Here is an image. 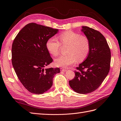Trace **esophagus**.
Segmentation results:
<instances>
[{"instance_id": "1", "label": "esophagus", "mask_w": 121, "mask_h": 121, "mask_svg": "<svg viewBox=\"0 0 121 121\" xmlns=\"http://www.w3.org/2000/svg\"><path fill=\"white\" fill-rule=\"evenodd\" d=\"M60 71H62V72H65L67 70H66V69H62V68H61V69H60Z\"/></svg>"}]
</instances>
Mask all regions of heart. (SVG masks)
Here are the masks:
<instances>
[{"mask_svg": "<svg viewBox=\"0 0 121 121\" xmlns=\"http://www.w3.org/2000/svg\"><path fill=\"white\" fill-rule=\"evenodd\" d=\"M60 43L54 37L47 40L46 47L48 52L52 56L58 55L63 45L69 46L68 56H62L55 60L57 67L65 68L76 63L77 60L82 61L88 56L90 49L89 40L86 36L71 31L63 32L58 36Z\"/></svg>", "mask_w": 121, "mask_h": 121, "instance_id": "1", "label": "heart"}]
</instances>
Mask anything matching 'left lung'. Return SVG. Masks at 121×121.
I'll use <instances>...</instances> for the list:
<instances>
[{
  "instance_id": "8db88e82",
  "label": "left lung",
  "mask_w": 121,
  "mask_h": 121,
  "mask_svg": "<svg viewBox=\"0 0 121 121\" xmlns=\"http://www.w3.org/2000/svg\"><path fill=\"white\" fill-rule=\"evenodd\" d=\"M82 31L88 38L90 49L88 56L75 71V78L69 81L72 89L80 94L93 92L100 86L110 69L111 50L101 33L87 26Z\"/></svg>"
}]
</instances>
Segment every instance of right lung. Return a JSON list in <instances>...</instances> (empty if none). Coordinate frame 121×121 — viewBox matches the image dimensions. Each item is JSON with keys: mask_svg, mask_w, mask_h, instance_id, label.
<instances>
[{"mask_svg": "<svg viewBox=\"0 0 121 121\" xmlns=\"http://www.w3.org/2000/svg\"><path fill=\"white\" fill-rule=\"evenodd\" d=\"M58 31L31 23L22 29L13 40V66L20 82L32 93L41 94L49 90L54 76L60 72L58 68L44 69L53 61L46 42Z\"/></svg>", "mask_w": 121, "mask_h": 121, "instance_id": "obj_1", "label": "right lung"}]
</instances>
